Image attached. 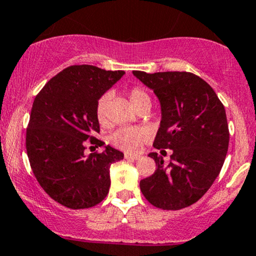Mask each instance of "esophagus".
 Segmentation results:
<instances>
[{
    "label": "esophagus",
    "instance_id": "obj_1",
    "mask_svg": "<svg viewBox=\"0 0 256 256\" xmlns=\"http://www.w3.org/2000/svg\"><path fill=\"white\" fill-rule=\"evenodd\" d=\"M124 158L126 160H132V161H137V160L140 158V155H131V154H125Z\"/></svg>",
    "mask_w": 256,
    "mask_h": 256
}]
</instances>
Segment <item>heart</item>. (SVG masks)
I'll list each match as a JSON object with an SVG mask.
<instances>
[{
  "mask_svg": "<svg viewBox=\"0 0 256 256\" xmlns=\"http://www.w3.org/2000/svg\"><path fill=\"white\" fill-rule=\"evenodd\" d=\"M128 96L136 110L146 106V104L152 106V98L149 93L146 89L138 87V86L128 89ZM110 98V94L104 93L98 98L96 104H95V116L101 125H104L107 122V108H108ZM148 140H149V132L146 128H134V126L120 128L113 132L110 137V142L113 146L128 152H138Z\"/></svg>",
  "mask_w": 256,
  "mask_h": 256,
  "instance_id": "1",
  "label": "heart"
}]
</instances>
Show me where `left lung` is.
I'll return each mask as SVG.
<instances>
[{"label":"left lung","instance_id":"1","mask_svg":"<svg viewBox=\"0 0 256 256\" xmlns=\"http://www.w3.org/2000/svg\"><path fill=\"white\" fill-rule=\"evenodd\" d=\"M134 75L161 102L154 146L173 150L166 168L158 152L149 154L158 168L140 180L142 193L162 210L188 208L208 192L223 167L229 146L226 110L211 86L192 72L134 70Z\"/></svg>","mask_w":256,"mask_h":256}]
</instances>
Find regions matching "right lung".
<instances>
[{"label":"right lung","instance_id":"add662e5","mask_svg":"<svg viewBox=\"0 0 256 256\" xmlns=\"http://www.w3.org/2000/svg\"><path fill=\"white\" fill-rule=\"evenodd\" d=\"M94 66H70L36 94L26 131V150L42 188L58 204L72 210L100 204L108 194L110 167L124 154L107 146L102 152L84 155L100 125L95 104L124 75Z\"/></svg>","mask_w":256,"mask_h":256}]
</instances>
